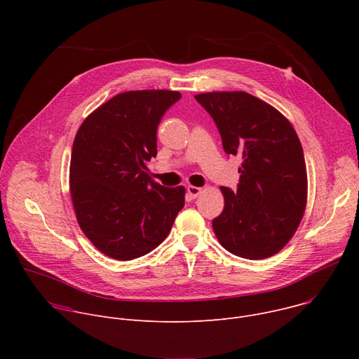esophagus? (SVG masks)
I'll return each instance as SVG.
<instances>
[{"label": "esophagus", "mask_w": 359, "mask_h": 359, "mask_svg": "<svg viewBox=\"0 0 359 359\" xmlns=\"http://www.w3.org/2000/svg\"><path fill=\"white\" fill-rule=\"evenodd\" d=\"M203 191V189L201 187H196V186H187V194L191 197V198H196L200 193Z\"/></svg>", "instance_id": "34e87169"}]
</instances>
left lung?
Returning a JSON list of instances; mask_svg holds the SVG:
<instances>
[{
    "label": "left lung",
    "instance_id": "1",
    "mask_svg": "<svg viewBox=\"0 0 359 359\" xmlns=\"http://www.w3.org/2000/svg\"><path fill=\"white\" fill-rule=\"evenodd\" d=\"M213 118L227 155L238 156L237 191L220 187L224 209L213 220L220 244L262 260L294 236L305 212L306 168L301 142L276 108L243 90L194 96Z\"/></svg>",
    "mask_w": 359,
    "mask_h": 359
}]
</instances>
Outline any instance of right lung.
Returning <instances> with one entry per match:
<instances>
[{
    "label": "right lung",
    "mask_w": 359,
    "mask_h": 359,
    "mask_svg": "<svg viewBox=\"0 0 359 359\" xmlns=\"http://www.w3.org/2000/svg\"><path fill=\"white\" fill-rule=\"evenodd\" d=\"M182 97L176 90H129L95 109L74 140L69 187L79 227L115 260L155 250L184 206V187H165L147 175L158 155L156 130Z\"/></svg>",
    "instance_id": "1"
}]
</instances>
